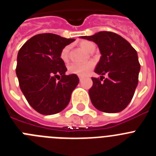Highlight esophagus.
Returning <instances> with one entry per match:
<instances>
[{
	"label": "esophagus",
	"instance_id": "34e87169",
	"mask_svg": "<svg viewBox=\"0 0 156 156\" xmlns=\"http://www.w3.org/2000/svg\"><path fill=\"white\" fill-rule=\"evenodd\" d=\"M79 79H80V80H83V77L82 76H79Z\"/></svg>",
	"mask_w": 156,
	"mask_h": 156
}]
</instances>
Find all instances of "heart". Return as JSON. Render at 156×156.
Instances as JSON below:
<instances>
[{"instance_id":"b5f03b06","label":"heart","mask_w":156,"mask_h":156,"mask_svg":"<svg viewBox=\"0 0 156 156\" xmlns=\"http://www.w3.org/2000/svg\"><path fill=\"white\" fill-rule=\"evenodd\" d=\"M81 48L86 51L89 52L90 48L94 45L93 43L87 41H83L80 44ZM69 46H66L63 48L60 53V58L63 62H67L69 60ZM94 67V63L92 62H87L84 63H72L68 66L69 73L72 74L84 76L89 74Z\"/></svg>"}]
</instances>
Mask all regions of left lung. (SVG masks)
Wrapping results in <instances>:
<instances>
[{
  "label": "left lung",
  "mask_w": 156,
  "mask_h": 156,
  "mask_svg": "<svg viewBox=\"0 0 156 156\" xmlns=\"http://www.w3.org/2000/svg\"><path fill=\"white\" fill-rule=\"evenodd\" d=\"M98 44L101 58L94 72L101 80L92 77L89 90L90 101L99 111L115 113L122 111L133 98L138 83L140 66L137 53L129 42L112 32L101 31L93 36L80 37Z\"/></svg>",
  "instance_id": "1"
}]
</instances>
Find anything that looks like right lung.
<instances>
[{
    "mask_svg": "<svg viewBox=\"0 0 156 156\" xmlns=\"http://www.w3.org/2000/svg\"><path fill=\"white\" fill-rule=\"evenodd\" d=\"M74 41L53 34H37L19 51L16 71L19 87L32 108L42 115L62 111L79 83L76 74L66 75L67 69L60 58L63 48ZM59 75L62 78L56 81Z\"/></svg>",
    "mask_w": 156,
    "mask_h": 156,
    "instance_id": "right-lung-1",
    "label": "right lung"
}]
</instances>
